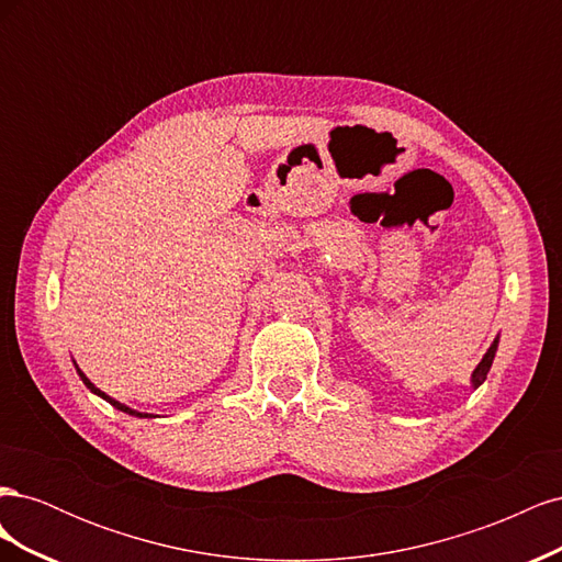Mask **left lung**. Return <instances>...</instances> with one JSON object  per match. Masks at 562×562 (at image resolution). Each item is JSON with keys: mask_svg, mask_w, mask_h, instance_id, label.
Listing matches in <instances>:
<instances>
[{"mask_svg": "<svg viewBox=\"0 0 562 562\" xmlns=\"http://www.w3.org/2000/svg\"><path fill=\"white\" fill-rule=\"evenodd\" d=\"M497 345H499V337H495V342L490 345V349L485 351V356H483V361L475 366V370H473V375H471V386L473 389H479L483 382H485V378H487V372H490V368H492V361H495V353H497Z\"/></svg>", "mask_w": 562, "mask_h": 562, "instance_id": "1", "label": "left lung"}]
</instances>
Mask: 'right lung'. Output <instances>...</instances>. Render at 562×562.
<instances>
[{"label":"right lung","mask_w":562,"mask_h":562,"mask_svg":"<svg viewBox=\"0 0 562 562\" xmlns=\"http://www.w3.org/2000/svg\"><path fill=\"white\" fill-rule=\"evenodd\" d=\"M77 372H79V378H81V382L83 384H87L91 391H93V394L95 396H100V398H105L110 405H114L116 407V411H122V413H126V415H133V417H155V415H149V413H138V411H133V407H128V405H124V403H119V401H114V398H110L108 394H105V391H100L87 375H83V372L77 368Z\"/></svg>","instance_id":"add662e5"}]
</instances>
